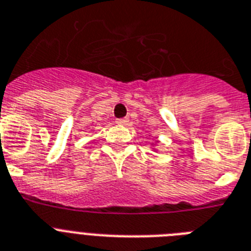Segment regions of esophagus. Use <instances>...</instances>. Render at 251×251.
<instances>
[{"mask_svg":"<svg viewBox=\"0 0 251 251\" xmlns=\"http://www.w3.org/2000/svg\"><path fill=\"white\" fill-rule=\"evenodd\" d=\"M116 124H119V125H126V124H127V119H119L116 121Z\"/></svg>","mask_w":251,"mask_h":251,"instance_id":"esophagus-1","label":"esophagus"}]
</instances>
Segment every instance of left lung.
Wrapping results in <instances>:
<instances>
[{"instance_id":"8db88e82","label":"left lung","mask_w":251,"mask_h":251,"mask_svg":"<svg viewBox=\"0 0 251 251\" xmlns=\"http://www.w3.org/2000/svg\"><path fill=\"white\" fill-rule=\"evenodd\" d=\"M158 144H159V140H155L154 143H151V151H158V149H157V145Z\"/></svg>"}]
</instances>
